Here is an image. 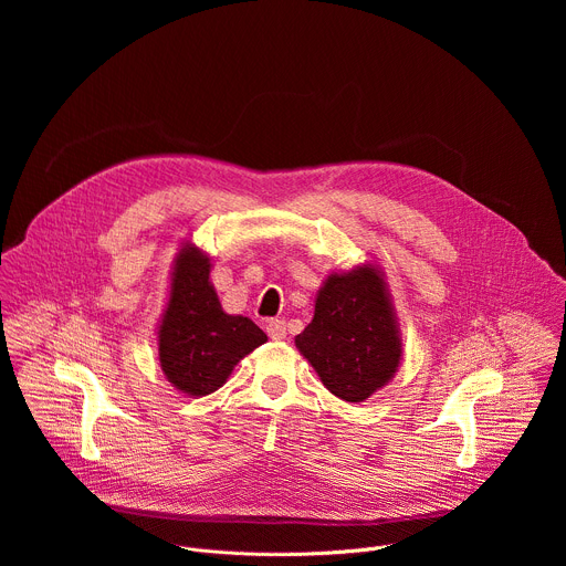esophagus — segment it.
I'll return each mask as SVG.
<instances>
[{
  "mask_svg": "<svg viewBox=\"0 0 566 566\" xmlns=\"http://www.w3.org/2000/svg\"><path fill=\"white\" fill-rule=\"evenodd\" d=\"M266 332L273 340H284L286 338V322L284 319H269Z\"/></svg>",
  "mask_w": 566,
  "mask_h": 566,
  "instance_id": "1",
  "label": "esophagus"
}]
</instances>
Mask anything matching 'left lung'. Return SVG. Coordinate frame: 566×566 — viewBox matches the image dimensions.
<instances>
[{"mask_svg": "<svg viewBox=\"0 0 566 566\" xmlns=\"http://www.w3.org/2000/svg\"><path fill=\"white\" fill-rule=\"evenodd\" d=\"M295 345L343 400L360 402L382 387L400 363V340L378 271L329 275Z\"/></svg>", "mask_w": 566, "mask_h": 566, "instance_id": "obj_1", "label": "left lung"}]
</instances>
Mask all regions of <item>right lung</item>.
Wrapping results in <instances>:
<instances>
[{"label": "right lung", "instance_id": "right-lung-1", "mask_svg": "<svg viewBox=\"0 0 566 566\" xmlns=\"http://www.w3.org/2000/svg\"><path fill=\"white\" fill-rule=\"evenodd\" d=\"M210 260L188 247L179 253L172 293L158 329V360L168 380L190 394L219 389L232 367L266 343V334L244 315L223 313L208 282Z\"/></svg>", "mask_w": 566, "mask_h": 566}]
</instances>
